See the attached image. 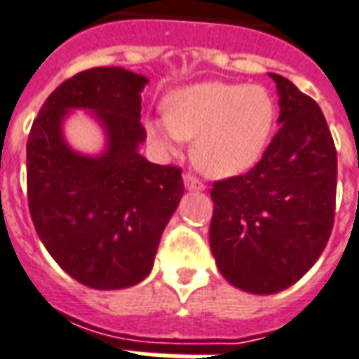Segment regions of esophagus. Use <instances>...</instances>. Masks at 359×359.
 <instances>
[{
    "instance_id": "obj_1",
    "label": "esophagus",
    "mask_w": 359,
    "mask_h": 359,
    "mask_svg": "<svg viewBox=\"0 0 359 359\" xmlns=\"http://www.w3.org/2000/svg\"><path fill=\"white\" fill-rule=\"evenodd\" d=\"M184 184H185V189H189V191H203V189H205L203 182H199V180L191 174L184 175Z\"/></svg>"
}]
</instances>
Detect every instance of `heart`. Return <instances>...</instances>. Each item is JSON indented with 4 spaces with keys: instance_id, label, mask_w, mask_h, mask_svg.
Returning a JSON list of instances; mask_svg holds the SVG:
<instances>
[{
    "instance_id": "1",
    "label": "heart",
    "mask_w": 359,
    "mask_h": 359,
    "mask_svg": "<svg viewBox=\"0 0 359 359\" xmlns=\"http://www.w3.org/2000/svg\"><path fill=\"white\" fill-rule=\"evenodd\" d=\"M276 106L265 86L199 83L168 94L164 118L147 131L162 149L191 141L195 166L210 177H233L255 166L273 133Z\"/></svg>"
}]
</instances>
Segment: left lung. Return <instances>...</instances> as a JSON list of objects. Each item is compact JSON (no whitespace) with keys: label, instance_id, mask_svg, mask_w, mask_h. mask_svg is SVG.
Returning a JSON list of instances; mask_svg holds the SVG:
<instances>
[{"label":"left lung","instance_id":"obj_1","mask_svg":"<svg viewBox=\"0 0 359 359\" xmlns=\"http://www.w3.org/2000/svg\"><path fill=\"white\" fill-rule=\"evenodd\" d=\"M276 83L280 129L248 174L212 184L208 241L226 280L276 294L315 265L334 224L337 149L321 108L294 83Z\"/></svg>","mask_w":359,"mask_h":359}]
</instances>
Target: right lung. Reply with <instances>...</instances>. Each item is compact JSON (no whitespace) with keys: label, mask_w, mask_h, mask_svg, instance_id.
Segmentation results:
<instances>
[{"label":"right lung","mask_w":359,"mask_h":359,"mask_svg":"<svg viewBox=\"0 0 359 359\" xmlns=\"http://www.w3.org/2000/svg\"><path fill=\"white\" fill-rule=\"evenodd\" d=\"M149 79L94 67L63 81L38 111L27 143L29 208L38 238L71 278L121 290L152 271L160 238L184 195L182 170L139 154L147 139L141 93ZM71 109L90 111L107 135L100 155L62 137Z\"/></svg>","instance_id":"add662e5"}]
</instances>
